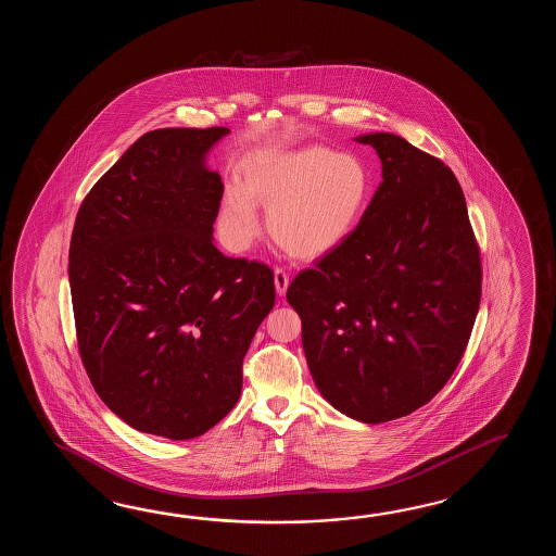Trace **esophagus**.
<instances>
[{
    "label": "esophagus",
    "instance_id": "1",
    "mask_svg": "<svg viewBox=\"0 0 556 556\" xmlns=\"http://www.w3.org/2000/svg\"><path fill=\"white\" fill-rule=\"evenodd\" d=\"M288 283H290L288 274L283 273L282 268H276V270H274V286H276V294L282 298V295L286 294V290H288Z\"/></svg>",
    "mask_w": 556,
    "mask_h": 556
}]
</instances>
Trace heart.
<instances>
[{"mask_svg":"<svg viewBox=\"0 0 556 556\" xmlns=\"http://www.w3.org/2000/svg\"><path fill=\"white\" fill-rule=\"evenodd\" d=\"M371 177L352 153L309 144L266 151L244 163L242 187L230 185L220 204V230L232 249L261 235L256 204L270 211L274 242L298 261H319L340 249L366 211Z\"/></svg>","mask_w":556,"mask_h":556,"instance_id":"b5f03b06","label":"heart"}]
</instances>
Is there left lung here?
Wrapping results in <instances>:
<instances>
[{"instance_id": "8db88e82", "label": "left lung", "mask_w": 556, "mask_h": 556, "mask_svg": "<svg viewBox=\"0 0 556 556\" xmlns=\"http://www.w3.org/2000/svg\"><path fill=\"white\" fill-rule=\"evenodd\" d=\"M355 141L376 149L383 180L354 232L286 298L324 400L376 426L431 402L459 366L481 258L450 166L393 132Z\"/></svg>"}]
</instances>
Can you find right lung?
<instances>
[{
    "label": "right lung",
    "instance_id": "add662e5",
    "mask_svg": "<svg viewBox=\"0 0 556 556\" xmlns=\"http://www.w3.org/2000/svg\"><path fill=\"white\" fill-rule=\"evenodd\" d=\"M230 130L156 129L94 182L73 226L79 354L127 426L199 438L237 405L274 273L214 247L225 185L206 154Z\"/></svg>",
    "mask_w": 556,
    "mask_h": 556
}]
</instances>
